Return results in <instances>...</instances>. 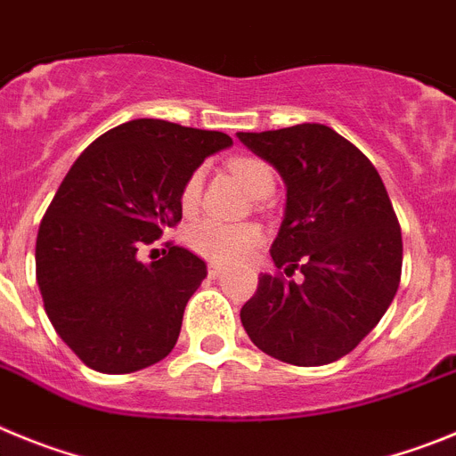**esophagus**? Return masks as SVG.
I'll return each instance as SVG.
<instances>
[{"label": "esophagus", "mask_w": 456, "mask_h": 456, "mask_svg": "<svg viewBox=\"0 0 456 456\" xmlns=\"http://www.w3.org/2000/svg\"><path fill=\"white\" fill-rule=\"evenodd\" d=\"M224 273V268L220 264H208V277H220V274Z\"/></svg>", "instance_id": "34e87169"}]
</instances>
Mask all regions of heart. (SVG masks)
Returning a JSON list of instances; mask_svg holds the SVG:
<instances>
[{
    "label": "heart",
    "instance_id": "b5f03b06",
    "mask_svg": "<svg viewBox=\"0 0 456 456\" xmlns=\"http://www.w3.org/2000/svg\"><path fill=\"white\" fill-rule=\"evenodd\" d=\"M232 172L238 177V182L243 183L245 191L252 198L261 200L268 198L274 188V175L270 170L268 163L261 159L252 157H240L233 159L229 163ZM202 182L204 172L195 170L191 172V177L186 179L182 188V208L186 213H192L200 204V195H202ZM188 245L192 252H198L200 256L208 258L213 264H238L248 258L254 249L264 240V232L256 224H227L218 223V220H200L188 229Z\"/></svg>",
    "mask_w": 456,
    "mask_h": 456
}]
</instances>
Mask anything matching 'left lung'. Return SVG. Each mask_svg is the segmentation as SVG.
<instances>
[{
  "label": "left lung",
  "instance_id": "1",
  "mask_svg": "<svg viewBox=\"0 0 456 456\" xmlns=\"http://www.w3.org/2000/svg\"><path fill=\"white\" fill-rule=\"evenodd\" d=\"M236 136L286 186L270 256L286 274H261L240 322L265 354L325 366L370 334L400 286L402 233L388 192L366 154L325 125Z\"/></svg>",
  "mask_w": 456,
  "mask_h": 456
}]
</instances>
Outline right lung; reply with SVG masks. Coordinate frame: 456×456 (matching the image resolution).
Here are the masks:
<instances>
[{"label": "right lung", "instance_id": "1", "mask_svg": "<svg viewBox=\"0 0 456 456\" xmlns=\"http://www.w3.org/2000/svg\"><path fill=\"white\" fill-rule=\"evenodd\" d=\"M223 131L141 118L90 142L45 213L36 279L56 334L86 366L136 372L170 354L207 264L172 245L141 249L182 220V188L204 159L232 147Z\"/></svg>", "mask_w": 456, "mask_h": 456}]
</instances>
